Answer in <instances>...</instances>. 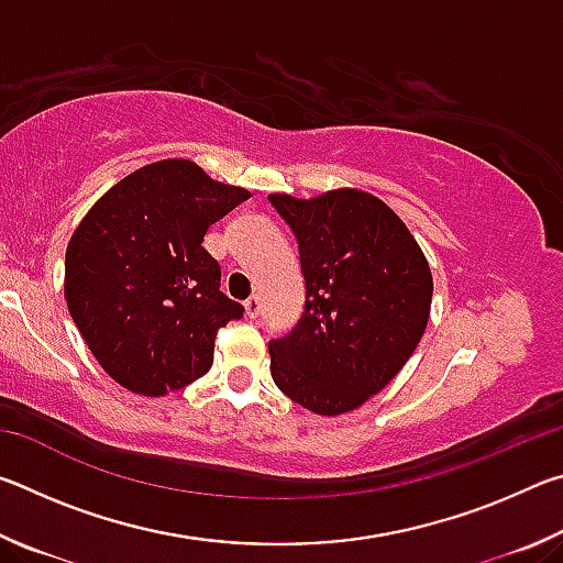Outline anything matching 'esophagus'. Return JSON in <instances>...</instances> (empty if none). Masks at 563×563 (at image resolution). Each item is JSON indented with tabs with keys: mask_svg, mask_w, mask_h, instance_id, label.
Masks as SVG:
<instances>
[{
	"mask_svg": "<svg viewBox=\"0 0 563 563\" xmlns=\"http://www.w3.org/2000/svg\"><path fill=\"white\" fill-rule=\"evenodd\" d=\"M243 305H245V316L247 318H258V312H261V298H258V295H251V298H247Z\"/></svg>",
	"mask_w": 563,
	"mask_h": 563,
	"instance_id": "esophagus-1",
	"label": "esophagus"
}]
</instances>
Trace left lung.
Segmentation results:
<instances>
[{
    "label": "left lung",
    "mask_w": 563,
    "mask_h": 563,
    "mask_svg": "<svg viewBox=\"0 0 563 563\" xmlns=\"http://www.w3.org/2000/svg\"><path fill=\"white\" fill-rule=\"evenodd\" d=\"M298 238L305 312L271 340V375L292 402L335 417L377 395L424 335L432 273L393 208L357 188L268 196Z\"/></svg>",
    "instance_id": "obj_1"
}]
</instances>
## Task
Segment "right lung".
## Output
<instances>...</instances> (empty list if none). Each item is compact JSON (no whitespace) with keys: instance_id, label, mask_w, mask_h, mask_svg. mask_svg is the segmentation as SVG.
I'll return each mask as SVG.
<instances>
[{"instance_id":"add662e5","label":"right lung","mask_w":563,"mask_h":563,"mask_svg":"<svg viewBox=\"0 0 563 563\" xmlns=\"http://www.w3.org/2000/svg\"><path fill=\"white\" fill-rule=\"evenodd\" d=\"M251 198L186 158L133 170L76 225L64 298L91 355L136 395L161 397L203 377L218 330L243 318L203 247L218 218Z\"/></svg>"}]
</instances>
